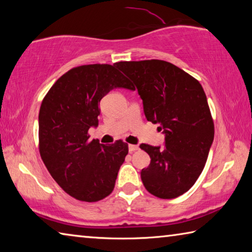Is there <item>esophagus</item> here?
Returning a JSON list of instances; mask_svg holds the SVG:
<instances>
[{
	"mask_svg": "<svg viewBox=\"0 0 252 252\" xmlns=\"http://www.w3.org/2000/svg\"><path fill=\"white\" fill-rule=\"evenodd\" d=\"M136 150H139V146H136V144H129V151L130 152H134Z\"/></svg>",
	"mask_w": 252,
	"mask_h": 252,
	"instance_id": "obj_1",
	"label": "esophagus"
}]
</instances>
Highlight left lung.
<instances>
[{
    "mask_svg": "<svg viewBox=\"0 0 252 252\" xmlns=\"http://www.w3.org/2000/svg\"><path fill=\"white\" fill-rule=\"evenodd\" d=\"M138 89L148 121L164 133V149L142 143L151 158L141 180L151 194L173 199L187 192L201 174L215 136V126L201 84L162 60L118 62Z\"/></svg>",
    "mask_w": 252,
    "mask_h": 252,
    "instance_id": "1",
    "label": "left lung"
}]
</instances>
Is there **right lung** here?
Wrapping results in <instances>:
<instances>
[{
  "mask_svg": "<svg viewBox=\"0 0 252 252\" xmlns=\"http://www.w3.org/2000/svg\"><path fill=\"white\" fill-rule=\"evenodd\" d=\"M116 88L134 90L117 63L81 65L58 79L42 101L41 158L58 185L80 201L108 197L129 152L122 140L104 146L88 133L99 123L101 99Z\"/></svg>",
  "mask_w": 252,
  "mask_h": 252,
  "instance_id": "add662e5",
  "label": "right lung"
}]
</instances>
